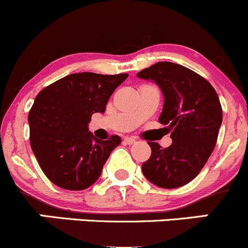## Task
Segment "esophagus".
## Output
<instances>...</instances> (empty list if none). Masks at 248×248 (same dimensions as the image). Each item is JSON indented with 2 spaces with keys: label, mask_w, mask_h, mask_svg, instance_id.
<instances>
[{
  "label": "esophagus",
  "mask_w": 248,
  "mask_h": 248,
  "mask_svg": "<svg viewBox=\"0 0 248 248\" xmlns=\"http://www.w3.org/2000/svg\"><path fill=\"white\" fill-rule=\"evenodd\" d=\"M124 143L128 144V145H132V144H134V143H136V141H137L136 139L131 138V137H126V138H124Z\"/></svg>",
  "instance_id": "34e87169"
}]
</instances>
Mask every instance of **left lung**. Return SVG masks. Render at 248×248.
<instances>
[{"label":"left lung","instance_id":"obj_1","mask_svg":"<svg viewBox=\"0 0 248 248\" xmlns=\"http://www.w3.org/2000/svg\"><path fill=\"white\" fill-rule=\"evenodd\" d=\"M137 78L160 87L163 108L158 121L167 124L173 140L166 149L149 141L151 156L141 165L143 174L160 188H179L200 173L215 149L223 120L219 98L208 81L170 62H158Z\"/></svg>","mask_w":248,"mask_h":248}]
</instances>
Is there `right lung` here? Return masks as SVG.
I'll list each match as a JSON object with an SVG mask.
<instances>
[{
	"label": "right lung",
	"instance_id": "obj_1",
	"mask_svg": "<svg viewBox=\"0 0 248 248\" xmlns=\"http://www.w3.org/2000/svg\"><path fill=\"white\" fill-rule=\"evenodd\" d=\"M128 74H71L41 91L29 112L30 144L48 179L66 190H83L100 177L121 138L97 139L88 129L104 114L114 91Z\"/></svg>",
	"mask_w": 248,
	"mask_h": 248
}]
</instances>
